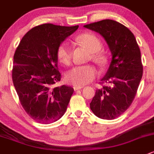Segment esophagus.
<instances>
[{
    "label": "esophagus",
    "instance_id": "obj_1",
    "mask_svg": "<svg viewBox=\"0 0 154 154\" xmlns=\"http://www.w3.org/2000/svg\"><path fill=\"white\" fill-rule=\"evenodd\" d=\"M74 90L75 91H78V90H81L82 88V87H80V86H74Z\"/></svg>",
    "mask_w": 154,
    "mask_h": 154
}]
</instances>
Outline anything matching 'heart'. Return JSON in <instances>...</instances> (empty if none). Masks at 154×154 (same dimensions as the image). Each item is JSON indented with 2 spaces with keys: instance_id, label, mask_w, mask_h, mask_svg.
Masks as SVG:
<instances>
[{
  "instance_id": "obj_1",
  "label": "heart",
  "mask_w": 154,
  "mask_h": 154,
  "mask_svg": "<svg viewBox=\"0 0 154 154\" xmlns=\"http://www.w3.org/2000/svg\"><path fill=\"white\" fill-rule=\"evenodd\" d=\"M77 42L84 45L91 53H93V59L98 63L106 62V57L103 54H99L102 48V42L100 38L92 33H84L79 35ZM57 57L60 62L68 65L71 61V48L67 42H62L57 50ZM97 74L96 68L91 65L75 66L66 75V81L75 86H84L93 81Z\"/></svg>"
}]
</instances>
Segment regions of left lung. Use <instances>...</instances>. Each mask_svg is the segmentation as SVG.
<instances>
[{
    "instance_id": "obj_1",
    "label": "left lung",
    "mask_w": 154,
    "mask_h": 154,
    "mask_svg": "<svg viewBox=\"0 0 154 154\" xmlns=\"http://www.w3.org/2000/svg\"><path fill=\"white\" fill-rule=\"evenodd\" d=\"M84 27L99 33L112 54L101 79L108 85L96 90L90 108L99 118L114 119L129 107L137 93L143 74L140 48L132 32L116 21L104 20Z\"/></svg>"
}]
</instances>
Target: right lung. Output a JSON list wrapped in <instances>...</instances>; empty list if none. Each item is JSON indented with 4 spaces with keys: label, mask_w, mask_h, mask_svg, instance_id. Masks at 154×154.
Wrapping results in <instances>:
<instances>
[{
    "label": "right lung",
    "mask_w": 154,
    "mask_h": 154,
    "mask_svg": "<svg viewBox=\"0 0 154 154\" xmlns=\"http://www.w3.org/2000/svg\"><path fill=\"white\" fill-rule=\"evenodd\" d=\"M78 28L40 25L23 36L16 50L14 85L23 109L39 123L56 122L66 110L74 89L66 85L55 86L61 79L57 50Z\"/></svg>",
    "instance_id": "add662e5"
}]
</instances>
